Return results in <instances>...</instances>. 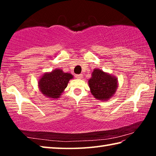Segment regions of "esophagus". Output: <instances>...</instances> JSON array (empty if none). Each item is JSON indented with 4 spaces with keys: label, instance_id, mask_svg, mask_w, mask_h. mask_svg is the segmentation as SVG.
<instances>
[{
    "label": "esophagus",
    "instance_id": "obj_1",
    "mask_svg": "<svg viewBox=\"0 0 156 156\" xmlns=\"http://www.w3.org/2000/svg\"><path fill=\"white\" fill-rule=\"evenodd\" d=\"M83 74H78V75H76V78L78 79H81L83 78Z\"/></svg>",
    "mask_w": 156,
    "mask_h": 156
}]
</instances>
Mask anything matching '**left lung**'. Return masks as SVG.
Returning a JSON list of instances; mask_svg holds the SVG:
<instances>
[{"instance_id": "1", "label": "left lung", "mask_w": 156, "mask_h": 156, "mask_svg": "<svg viewBox=\"0 0 156 156\" xmlns=\"http://www.w3.org/2000/svg\"><path fill=\"white\" fill-rule=\"evenodd\" d=\"M88 84L91 94L101 101H107L112 98L118 87V78L115 76L97 68L92 72Z\"/></svg>"}]
</instances>
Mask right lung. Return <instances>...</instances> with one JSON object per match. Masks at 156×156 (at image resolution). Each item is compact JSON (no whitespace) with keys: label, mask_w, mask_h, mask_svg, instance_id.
<instances>
[{"label":"right lung","mask_w":156,"mask_h":156,"mask_svg":"<svg viewBox=\"0 0 156 156\" xmlns=\"http://www.w3.org/2000/svg\"><path fill=\"white\" fill-rule=\"evenodd\" d=\"M73 76L65 73L61 69H55L51 72L43 73L38 79V89L43 96L51 99L60 97Z\"/></svg>","instance_id":"add662e5"}]
</instances>
